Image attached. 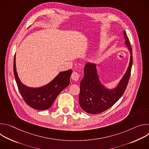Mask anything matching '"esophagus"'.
<instances>
[{
    "instance_id": "34e87169",
    "label": "esophagus",
    "mask_w": 149,
    "mask_h": 149,
    "mask_svg": "<svg viewBox=\"0 0 149 149\" xmlns=\"http://www.w3.org/2000/svg\"><path fill=\"white\" fill-rule=\"evenodd\" d=\"M79 75L77 72H72V74L71 75V78L72 80H74L75 81H77L79 79Z\"/></svg>"
}]
</instances>
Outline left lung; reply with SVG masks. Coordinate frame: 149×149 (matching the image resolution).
<instances>
[{
    "mask_svg": "<svg viewBox=\"0 0 149 149\" xmlns=\"http://www.w3.org/2000/svg\"><path fill=\"white\" fill-rule=\"evenodd\" d=\"M125 44L130 53L129 65L117 86L109 89L100 81L96 64L87 63L84 70V78L80 82L79 103L82 109L87 113L96 114L107 110L123 95L128 84L133 63L131 44L124 31Z\"/></svg>",
    "mask_w": 149,
    "mask_h": 149,
    "instance_id": "1",
    "label": "left lung"
}]
</instances>
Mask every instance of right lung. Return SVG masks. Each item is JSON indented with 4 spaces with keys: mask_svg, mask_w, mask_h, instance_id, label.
<instances>
[{
    "mask_svg": "<svg viewBox=\"0 0 149 149\" xmlns=\"http://www.w3.org/2000/svg\"><path fill=\"white\" fill-rule=\"evenodd\" d=\"M13 72L19 92L25 102L31 107L45 110L49 109L59 93L69 86L72 71L59 72L49 83L38 88L28 87L20 81L16 68V58L14 57Z\"/></svg>",
    "mask_w": 149,
    "mask_h": 149,
    "instance_id": "obj_1",
    "label": "right lung"
}]
</instances>
